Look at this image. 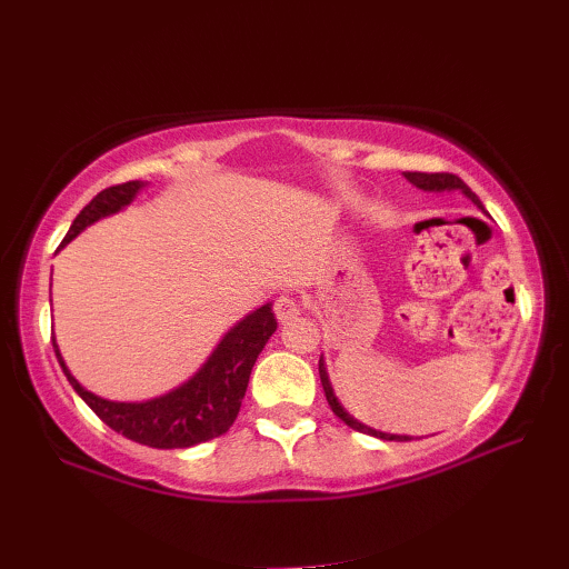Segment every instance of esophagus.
Wrapping results in <instances>:
<instances>
[{
    "mask_svg": "<svg viewBox=\"0 0 569 569\" xmlns=\"http://www.w3.org/2000/svg\"><path fill=\"white\" fill-rule=\"evenodd\" d=\"M274 315L280 321L297 319L299 315H302V299H299L292 292L280 295V297H277V302H274Z\"/></svg>",
    "mask_w": 569,
    "mask_h": 569,
    "instance_id": "1",
    "label": "esophagus"
}]
</instances>
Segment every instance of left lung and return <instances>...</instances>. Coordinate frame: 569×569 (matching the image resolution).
Instances as JSON below:
<instances>
[{"label": "left lung", "mask_w": 569, "mask_h": 569, "mask_svg": "<svg viewBox=\"0 0 569 569\" xmlns=\"http://www.w3.org/2000/svg\"><path fill=\"white\" fill-rule=\"evenodd\" d=\"M406 178H409L416 188H423V190H463V196H468L470 200H473L478 208H483V206H480V200H478L476 192L470 190V188L463 183V180H460V178L453 176V173H406ZM319 379H321V386H325V396H327V401H329V406H331V411H335L347 426H351L353 431L377 436V438H383V441H411L409 436H393V433L373 431V428L363 426V423L357 421V418L349 416L345 406H341L339 399L335 396V389H331L329 377H327V369H325V361H321V359H319Z\"/></svg>", "instance_id": "8db88e82"}]
</instances>
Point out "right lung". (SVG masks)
<instances>
[{
  "label": "right lung",
  "mask_w": 569,
  "mask_h": 569,
  "mask_svg": "<svg viewBox=\"0 0 569 569\" xmlns=\"http://www.w3.org/2000/svg\"><path fill=\"white\" fill-rule=\"evenodd\" d=\"M143 188L141 180H128L121 186H111L101 190L89 206H86L63 238L61 248L71 242L81 230L89 228L91 222L106 216L123 210L131 202L138 190ZM277 319L272 305H264L257 312L238 321L228 335L222 337L218 349L210 353V359L202 363L196 377L188 379L170 393L158 396L151 401L141 403H121L101 399L71 377L67 363H63L57 341L53 351L67 373L69 383L73 386L81 399L91 406V411L101 418L106 426H111L116 433L131 438L136 443L151 448H190L198 443L212 441L238 418L240 403L248 391V381L257 357L264 349L267 339L274 335Z\"/></svg>",
  "instance_id": "1"
}]
</instances>
